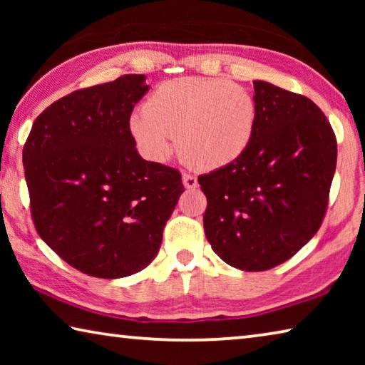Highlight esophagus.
Instances as JSON below:
<instances>
[{
  "label": "esophagus",
  "instance_id": "34e87169",
  "mask_svg": "<svg viewBox=\"0 0 365 365\" xmlns=\"http://www.w3.org/2000/svg\"><path fill=\"white\" fill-rule=\"evenodd\" d=\"M182 180H183V185H185V188H190V190H193V188H197V178H196L195 175H191V174H187V172H185V174H183V177H182Z\"/></svg>",
  "mask_w": 365,
  "mask_h": 365
}]
</instances>
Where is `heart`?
Instances as JSON below:
<instances>
[{
	"mask_svg": "<svg viewBox=\"0 0 365 365\" xmlns=\"http://www.w3.org/2000/svg\"><path fill=\"white\" fill-rule=\"evenodd\" d=\"M256 101L245 86L222 78L178 77L159 83L130 117V132L145 156L164 163L177 146L187 163L219 169L250 146Z\"/></svg>",
	"mask_w": 365,
	"mask_h": 365,
	"instance_id": "heart-1",
	"label": "heart"
}]
</instances>
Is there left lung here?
Returning <instances> with one entry per match:
<instances>
[{
    "mask_svg": "<svg viewBox=\"0 0 365 365\" xmlns=\"http://www.w3.org/2000/svg\"><path fill=\"white\" fill-rule=\"evenodd\" d=\"M255 133L233 163L197 177L207 242L246 272L288 261L322 225L336 169V137L309 98L255 82Z\"/></svg>",
    "mask_w": 365,
    "mask_h": 365,
    "instance_id": "obj_1",
    "label": "left lung"
}]
</instances>
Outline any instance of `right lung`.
Wrapping results in <instances>:
<instances>
[{"label": "right lung", "instance_id": "right-lung-1", "mask_svg": "<svg viewBox=\"0 0 365 365\" xmlns=\"http://www.w3.org/2000/svg\"><path fill=\"white\" fill-rule=\"evenodd\" d=\"M150 86L127 73L73 91L36 117L22 160L34 225L73 269L120 279L145 269L185 191L180 172L140 156L130 115Z\"/></svg>", "mask_w": 365, "mask_h": 365}]
</instances>
